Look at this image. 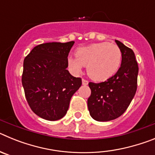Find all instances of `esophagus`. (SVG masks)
Returning <instances> with one entry per match:
<instances>
[{
  "mask_svg": "<svg viewBox=\"0 0 155 155\" xmlns=\"http://www.w3.org/2000/svg\"><path fill=\"white\" fill-rule=\"evenodd\" d=\"M87 84H88V81H87V80H85V79H82V84H83V85H87Z\"/></svg>",
  "mask_w": 155,
  "mask_h": 155,
  "instance_id": "esophagus-1",
  "label": "esophagus"
}]
</instances>
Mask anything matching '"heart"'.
I'll use <instances>...</instances> for the list:
<instances>
[{
    "mask_svg": "<svg viewBox=\"0 0 155 155\" xmlns=\"http://www.w3.org/2000/svg\"><path fill=\"white\" fill-rule=\"evenodd\" d=\"M76 57H70L68 64L76 73L86 66L87 75L97 81L111 78L119 70L122 61L120 48L108 42L92 43L76 50Z\"/></svg>",
    "mask_w": 155,
    "mask_h": 155,
    "instance_id": "obj_1",
    "label": "heart"
}]
</instances>
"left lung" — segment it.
<instances>
[{"instance_id":"left-lung-1","label":"left lung","mask_w":155,"mask_h":155,"mask_svg":"<svg viewBox=\"0 0 155 155\" xmlns=\"http://www.w3.org/2000/svg\"><path fill=\"white\" fill-rule=\"evenodd\" d=\"M116 42L122 52L120 69L105 81L88 83L91 95L87 107L91 117L97 121H109L124 114L137 88L139 68L134 51L120 41Z\"/></svg>"}]
</instances>
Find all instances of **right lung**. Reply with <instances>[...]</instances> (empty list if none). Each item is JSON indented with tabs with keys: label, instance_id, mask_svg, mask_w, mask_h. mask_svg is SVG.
<instances>
[{
	"label": "right lung",
	"instance_id": "right-lung-1",
	"mask_svg": "<svg viewBox=\"0 0 155 155\" xmlns=\"http://www.w3.org/2000/svg\"><path fill=\"white\" fill-rule=\"evenodd\" d=\"M74 43H42L24 60L21 83L25 98L32 112L44 120L63 118L71 97L82 84L81 78H74L67 70Z\"/></svg>",
	"mask_w": 155,
	"mask_h": 155
}]
</instances>
